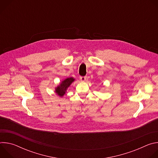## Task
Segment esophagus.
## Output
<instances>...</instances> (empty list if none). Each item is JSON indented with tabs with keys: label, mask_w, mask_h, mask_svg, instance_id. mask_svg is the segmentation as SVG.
<instances>
[{
	"label": "esophagus",
	"mask_w": 158,
	"mask_h": 158,
	"mask_svg": "<svg viewBox=\"0 0 158 158\" xmlns=\"http://www.w3.org/2000/svg\"><path fill=\"white\" fill-rule=\"evenodd\" d=\"M80 79L81 81H85V79H86V76H81L80 77Z\"/></svg>",
	"instance_id": "1"
}]
</instances>
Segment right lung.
<instances>
[{"label":"right lung","instance_id":"1","mask_svg":"<svg viewBox=\"0 0 158 158\" xmlns=\"http://www.w3.org/2000/svg\"><path fill=\"white\" fill-rule=\"evenodd\" d=\"M75 81L73 77H68L62 81L59 85L55 88V93L60 97L64 96L65 94L67 89L70 86V85Z\"/></svg>","mask_w":158,"mask_h":158}]
</instances>
